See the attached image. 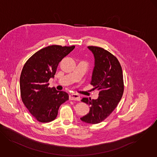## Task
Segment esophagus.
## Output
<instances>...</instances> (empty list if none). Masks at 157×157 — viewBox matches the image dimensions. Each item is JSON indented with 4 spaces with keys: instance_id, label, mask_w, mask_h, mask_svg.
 Listing matches in <instances>:
<instances>
[{
    "instance_id": "1",
    "label": "esophagus",
    "mask_w": 157,
    "mask_h": 157,
    "mask_svg": "<svg viewBox=\"0 0 157 157\" xmlns=\"http://www.w3.org/2000/svg\"><path fill=\"white\" fill-rule=\"evenodd\" d=\"M81 98L78 94H71L69 95V100H80Z\"/></svg>"
}]
</instances>
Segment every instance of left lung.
Masks as SVG:
<instances>
[{
  "instance_id": "1",
  "label": "left lung",
  "mask_w": 157,
  "mask_h": 157,
  "mask_svg": "<svg viewBox=\"0 0 157 157\" xmlns=\"http://www.w3.org/2000/svg\"><path fill=\"white\" fill-rule=\"evenodd\" d=\"M88 49L94 58L90 84L100 92L96 100L82 98L81 101L90 109L89 113L80 119L95 124L105 120L117 108L123 94L124 81L121 64L114 56L102 48L91 46Z\"/></svg>"
}]
</instances>
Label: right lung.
I'll return each mask as SVG.
<instances>
[{"label": "right lung", "instance_id": "obj_1", "mask_svg": "<svg viewBox=\"0 0 157 157\" xmlns=\"http://www.w3.org/2000/svg\"><path fill=\"white\" fill-rule=\"evenodd\" d=\"M75 46L51 45L40 49L25 63L20 78L22 101L30 113L41 122L54 120L61 105L69 100L67 93L48 87L61 59Z\"/></svg>", "mask_w": 157, "mask_h": 157}]
</instances>
